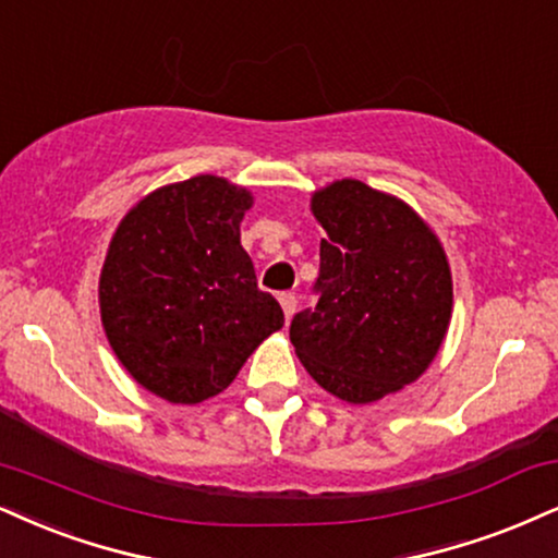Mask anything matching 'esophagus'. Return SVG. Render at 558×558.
I'll list each match as a JSON object with an SVG mask.
<instances>
[{"mask_svg":"<svg viewBox=\"0 0 558 558\" xmlns=\"http://www.w3.org/2000/svg\"><path fill=\"white\" fill-rule=\"evenodd\" d=\"M279 302H281V311H284V318L292 320L294 311H298V298H294L292 292H284L279 294Z\"/></svg>","mask_w":558,"mask_h":558,"instance_id":"obj_1","label":"esophagus"}]
</instances>
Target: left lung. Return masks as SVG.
Returning a JSON list of instances; mask_svg holds the SVG:
<instances>
[{
  "instance_id": "1",
  "label": "left lung",
  "mask_w": 558,
  "mask_h": 558,
  "mask_svg": "<svg viewBox=\"0 0 558 558\" xmlns=\"http://www.w3.org/2000/svg\"><path fill=\"white\" fill-rule=\"evenodd\" d=\"M320 240L318 302L290 339L307 375L364 405L418 380L452 318V274L429 225L403 198L341 178L313 191Z\"/></svg>"
}]
</instances>
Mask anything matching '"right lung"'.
Instances as JSON below:
<instances>
[{
    "label": "right lung",
    "mask_w": 558,
    "mask_h": 558,
    "mask_svg": "<svg viewBox=\"0 0 558 558\" xmlns=\"http://www.w3.org/2000/svg\"><path fill=\"white\" fill-rule=\"evenodd\" d=\"M251 206V191L206 173L160 185L116 227L98 284L102 331L157 398L194 405L219 396L284 326L240 245Z\"/></svg>",
    "instance_id": "add662e5"
}]
</instances>
